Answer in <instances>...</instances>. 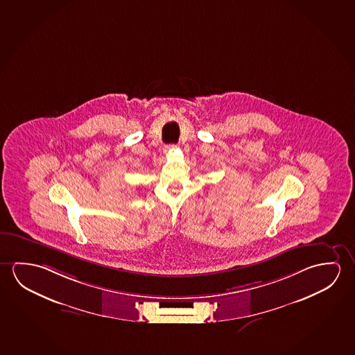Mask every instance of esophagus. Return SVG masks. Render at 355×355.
Wrapping results in <instances>:
<instances>
[{"mask_svg":"<svg viewBox=\"0 0 355 355\" xmlns=\"http://www.w3.org/2000/svg\"><path fill=\"white\" fill-rule=\"evenodd\" d=\"M176 148V146H174V144H169V146H164V153H169L170 150H173V149H175Z\"/></svg>","mask_w":355,"mask_h":355,"instance_id":"34e87169","label":"esophagus"}]
</instances>
